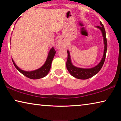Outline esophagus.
<instances>
[{
  "instance_id": "esophagus-1",
  "label": "esophagus",
  "mask_w": 121,
  "mask_h": 121,
  "mask_svg": "<svg viewBox=\"0 0 121 121\" xmlns=\"http://www.w3.org/2000/svg\"><path fill=\"white\" fill-rule=\"evenodd\" d=\"M64 46V43L62 39H59L56 44V47L58 49H60L63 48Z\"/></svg>"
}]
</instances>
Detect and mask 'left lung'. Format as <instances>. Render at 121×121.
<instances>
[{
  "label": "left lung",
  "mask_w": 121,
  "mask_h": 121,
  "mask_svg": "<svg viewBox=\"0 0 121 121\" xmlns=\"http://www.w3.org/2000/svg\"><path fill=\"white\" fill-rule=\"evenodd\" d=\"M100 25L101 26H96L97 28H98L101 31L102 36L104 37V55L103 57L101 60V62L97 64L96 66L95 67L92 68H89V69H84V68H80L76 67L74 66L72 63L70 59V53H69V51H67L68 53V58L67 61V68L68 70L71 75L73 77H75V78L79 79H87L93 77L95 75H96L100 69H101L102 66L104 65V62L105 60L106 55V52L107 49V39L106 37V31L104 28V26L102 22L100 21Z\"/></svg>",
  "instance_id": "8db88e82"
}]
</instances>
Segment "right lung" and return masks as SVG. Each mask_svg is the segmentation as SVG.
I'll list each match as a JSON object with an SVG mask.
<instances>
[{
    "instance_id": "obj_1",
    "label": "right lung",
    "mask_w": 121,
    "mask_h": 121,
    "mask_svg": "<svg viewBox=\"0 0 121 121\" xmlns=\"http://www.w3.org/2000/svg\"><path fill=\"white\" fill-rule=\"evenodd\" d=\"M55 54V49H54L53 47H52V48L51 49V50L49 51L47 60H46L44 65L42 66L40 68L38 69L37 70H35L31 71V72H26V71L21 70V69H20L16 65V64L15 63V62H14L13 59L12 61L16 68L21 73H22L23 75L31 79H38L46 77V76L48 74V73L49 70H50L51 64H52L53 59Z\"/></svg>"
}]
</instances>
